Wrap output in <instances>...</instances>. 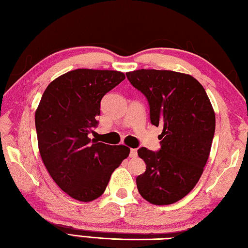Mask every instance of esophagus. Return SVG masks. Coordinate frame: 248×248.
<instances>
[{"label":"esophagus","instance_id":"obj_1","mask_svg":"<svg viewBox=\"0 0 248 248\" xmlns=\"http://www.w3.org/2000/svg\"><path fill=\"white\" fill-rule=\"evenodd\" d=\"M129 156L130 157H136L137 156V149H130Z\"/></svg>","mask_w":248,"mask_h":248}]
</instances>
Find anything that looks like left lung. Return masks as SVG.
<instances>
[{"instance_id":"obj_1","label":"left lung","mask_w":248,"mask_h":248,"mask_svg":"<svg viewBox=\"0 0 248 248\" xmlns=\"http://www.w3.org/2000/svg\"><path fill=\"white\" fill-rule=\"evenodd\" d=\"M126 77L147 98L151 124L163 127L160 150L138 149L146 163L136 178L138 191L152 204H172L194 188L208 160L216 126L212 104L188 74L141 69Z\"/></svg>"}]
</instances>
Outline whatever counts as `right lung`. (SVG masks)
Masks as SVG:
<instances>
[{
	"label": "right lung",
	"mask_w": 248,
	"mask_h": 248,
	"mask_svg": "<svg viewBox=\"0 0 248 248\" xmlns=\"http://www.w3.org/2000/svg\"><path fill=\"white\" fill-rule=\"evenodd\" d=\"M125 78L110 70L77 69L51 82L35 112L39 150L46 170L70 197L91 202L105 192L129 148L91 140L100 102Z\"/></svg>",
	"instance_id": "1"
}]
</instances>
